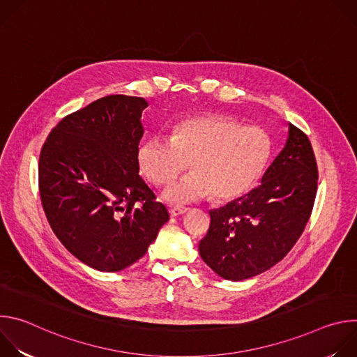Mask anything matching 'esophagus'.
<instances>
[{"mask_svg":"<svg viewBox=\"0 0 357 357\" xmlns=\"http://www.w3.org/2000/svg\"><path fill=\"white\" fill-rule=\"evenodd\" d=\"M186 211H188V208H185L182 205H176L169 209V213H171V216H179V215H183Z\"/></svg>","mask_w":357,"mask_h":357,"instance_id":"1","label":"esophagus"}]
</instances>
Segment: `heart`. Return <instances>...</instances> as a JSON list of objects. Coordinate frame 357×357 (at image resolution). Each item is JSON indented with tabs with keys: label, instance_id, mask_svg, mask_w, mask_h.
Listing matches in <instances>:
<instances>
[{
	"label": "heart",
	"instance_id": "obj_1",
	"mask_svg": "<svg viewBox=\"0 0 357 357\" xmlns=\"http://www.w3.org/2000/svg\"><path fill=\"white\" fill-rule=\"evenodd\" d=\"M270 154L271 144L264 130L206 116L176 123L169 139L146 138L137 160L144 176L154 185L171 182L189 162L192 172L164 192L167 200L185 203L211 193L220 200L247 193L261 178Z\"/></svg>",
	"mask_w": 357,
	"mask_h": 357
}]
</instances>
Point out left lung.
Segmentation results:
<instances>
[{"label": "left lung", "instance_id": "left-lung-1", "mask_svg": "<svg viewBox=\"0 0 357 357\" xmlns=\"http://www.w3.org/2000/svg\"><path fill=\"white\" fill-rule=\"evenodd\" d=\"M288 138L261 183L211 211L199 252L216 274L240 281L281 261L307 226L318 188V167L307 134L288 124Z\"/></svg>", "mask_w": 357, "mask_h": 357}]
</instances>
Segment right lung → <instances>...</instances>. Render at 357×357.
Returning <instances> with one entry per match:
<instances>
[{
	"instance_id": "1",
	"label": "right lung",
	"mask_w": 357,
	"mask_h": 357,
	"mask_svg": "<svg viewBox=\"0 0 357 357\" xmlns=\"http://www.w3.org/2000/svg\"><path fill=\"white\" fill-rule=\"evenodd\" d=\"M142 97H101L59 121L39 155V193L61 243L106 273L139 260L169 213L139 176Z\"/></svg>"
}]
</instances>
